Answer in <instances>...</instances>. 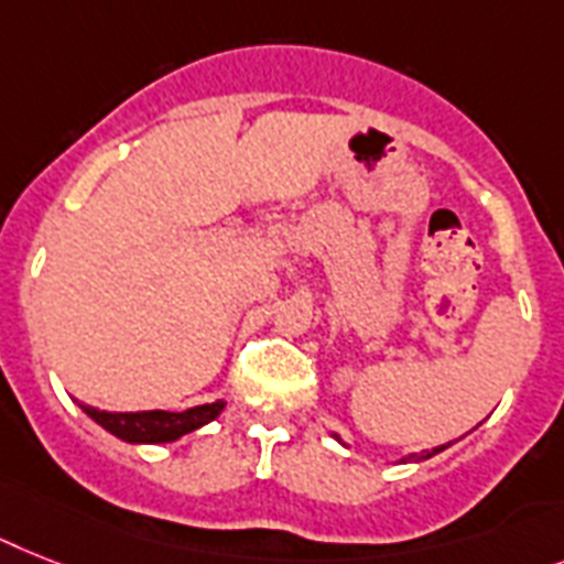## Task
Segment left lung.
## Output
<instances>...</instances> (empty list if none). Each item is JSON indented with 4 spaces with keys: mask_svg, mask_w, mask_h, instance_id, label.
Masks as SVG:
<instances>
[{
    "mask_svg": "<svg viewBox=\"0 0 564 564\" xmlns=\"http://www.w3.org/2000/svg\"><path fill=\"white\" fill-rule=\"evenodd\" d=\"M334 438L339 441V435H334ZM339 444H343V441H339ZM441 449H446V446H435V449H426V453H412L409 458H403V460H426V458H432V455H438Z\"/></svg>",
    "mask_w": 564,
    "mask_h": 564,
    "instance_id": "obj_1",
    "label": "left lung"
}]
</instances>
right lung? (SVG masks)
<instances>
[{
    "label": "right lung",
    "mask_w": 564,
    "mask_h": 564,
    "mask_svg": "<svg viewBox=\"0 0 564 564\" xmlns=\"http://www.w3.org/2000/svg\"><path fill=\"white\" fill-rule=\"evenodd\" d=\"M83 412L95 423H100L106 432L126 444H170L178 441L189 432L202 430L204 423L216 421L225 409V400L216 403H204V406L184 409V412H164V409H152V412H104V409L86 406Z\"/></svg>",
    "instance_id": "obj_1"
}]
</instances>
